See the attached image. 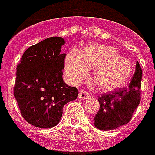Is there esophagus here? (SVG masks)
<instances>
[{"label": "esophagus", "mask_w": 155, "mask_h": 155, "mask_svg": "<svg viewBox=\"0 0 155 155\" xmlns=\"http://www.w3.org/2000/svg\"><path fill=\"white\" fill-rule=\"evenodd\" d=\"M89 97V94H88L86 91H84V90H81L80 92V93H79V98L81 100H84V101L87 99Z\"/></svg>", "instance_id": "obj_1"}]
</instances>
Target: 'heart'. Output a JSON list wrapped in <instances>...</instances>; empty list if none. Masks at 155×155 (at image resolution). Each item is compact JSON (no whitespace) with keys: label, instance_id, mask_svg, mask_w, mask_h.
<instances>
[{"label":"heart","instance_id":"obj_1","mask_svg":"<svg viewBox=\"0 0 155 155\" xmlns=\"http://www.w3.org/2000/svg\"><path fill=\"white\" fill-rule=\"evenodd\" d=\"M87 68L94 69L93 81L104 91L121 87L133 72L130 59L120 55L117 48L106 45H89L83 53L75 49L68 53L65 69L71 82L79 84L84 80Z\"/></svg>","mask_w":155,"mask_h":155}]
</instances>
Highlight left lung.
I'll use <instances>...</instances> for the list:
<instances>
[{"mask_svg": "<svg viewBox=\"0 0 155 155\" xmlns=\"http://www.w3.org/2000/svg\"><path fill=\"white\" fill-rule=\"evenodd\" d=\"M142 71L139 63H136V71L127 87L104 93L98 97L99 111L95 116V126L101 130H112L126 125L139 104L142 92Z\"/></svg>", "mask_w": 155, "mask_h": 155, "instance_id": "obj_1", "label": "left lung"}]
</instances>
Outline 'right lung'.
Masks as SVG:
<instances>
[{
    "mask_svg": "<svg viewBox=\"0 0 155 155\" xmlns=\"http://www.w3.org/2000/svg\"><path fill=\"white\" fill-rule=\"evenodd\" d=\"M65 41L51 37L28 48L17 66L13 96L22 117L38 128L55 126L66 104L77 98L79 90L63 80Z\"/></svg>",
    "mask_w": 155,
    "mask_h": 155,
    "instance_id": "1",
    "label": "right lung"
}]
</instances>
